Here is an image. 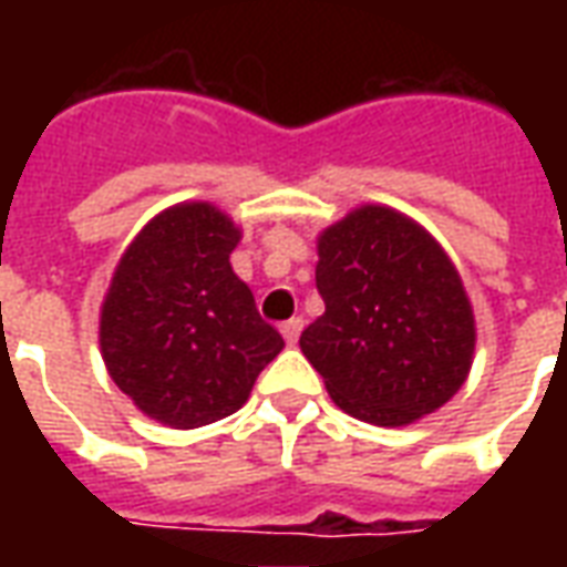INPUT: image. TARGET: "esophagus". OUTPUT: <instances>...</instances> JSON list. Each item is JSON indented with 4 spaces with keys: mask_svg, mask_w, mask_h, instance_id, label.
<instances>
[{
    "mask_svg": "<svg viewBox=\"0 0 567 567\" xmlns=\"http://www.w3.org/2000/svg\"><path fill=\"white\" fill-rule=\"evenodd\" d=\"M279 331H282L285 343L295 346L297 340H300V331H303V319H288V321H282V328H279Z\"/></svg>",
    "mask_w": 567,
    "mask_h": 567,
    "instance_id": "1",
    "label": "esophagus"
}]
</instances>
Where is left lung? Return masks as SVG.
Listing matches in <instances>:
<instances>
[{
  "mask_svg": "<svg viewBox=\"0 0 567 567\" xmlns=\"http://www.w3.org/2000/svg\"><path fill=\"white\" fill-rule=\"evenodd\" d=\"M316 285L324 312L300 352L349 416L413 425L471 373L476 321L450 255L425 227L380 203L319 234Z\"/></svg>",
  "mask_w": 567,
  "mask_h": 567,
  "instance_id": "obj_1",
  "label": "left lung"
}]
</instances>
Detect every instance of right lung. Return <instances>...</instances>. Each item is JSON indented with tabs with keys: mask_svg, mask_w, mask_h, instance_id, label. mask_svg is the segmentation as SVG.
Returning a JSON list of instances; mask_svg holds the SVG:
<instances>
[{
	"mask_svg": "<svg viewBox=\"0 0 567 567\" xmlns=\"http://www.w3.org/2000/svg\"><path fill=\"white\" fill-rule=\"evenodd\" d=\"M243 230L206 199L157 212L117 260L100 307L109 377L161 425L203 427L246 404L282 352L230 267Z\"/></svg>",
	"mask_w": 567,
	"mask_h": 567,
	"instance_id": "1",
	"label": "right lung"
}]
</instances>
